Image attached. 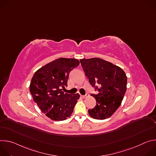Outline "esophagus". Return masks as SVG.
<instances>
[{
  "label": "esophagus",
  "instance_id": "esophagus-1",
  "mask_svg": "<svg viewBox=\"0 0 156 156\" xmlns=\"http://www.w3.org/2000/svg\"><path fill=\"white\" fill-rule=\"evenodd\" d=\"M87 96H89V94L87 93H86L85 95H81V97L83 98H86Z\"/></svg>",
  "mask_w": 156,
  "mask_h": 156
}]
</instances>
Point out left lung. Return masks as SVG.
I'll use <instances>...</instances> for the list:
<instances>
[{"instance_id": "1", "label": "left lung", "mask_w": 156, "mask_h": 156, "mask_svg": "<svg viewBox=\"0 0 156 156\" xmlns=\"http://www.w3.org/2000/svg\"><path fill=\"white\" fill-rule=\"evenodd\" d=\"M89 82L98 91L91 95L96 105L88 110L90 115L104 120L112 115L120 107L126 91L127 77L124 71L112 63L99 58L80 60Z\"/></svg>"}]
</instances>
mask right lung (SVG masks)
<instances>
[{
    "mask_svg": "<svg viewBox=\"0 0 156 156\" xmlns=\"http://www.w3.org/2000/svg\"><path fill=\"white\" fill-rule=\"evenodd\" d=\"M80 64L77 59L59 58L42 66L34 74L30 91L34 101L43 113L55 121L72 115L78 94L65 93L70 72Z\"/></svg>",
    "mask_w": 156,
    "mask_h": 156,
    "instance_id": "right-lung-1",
    "label": "right lung"
}]
</instances>
